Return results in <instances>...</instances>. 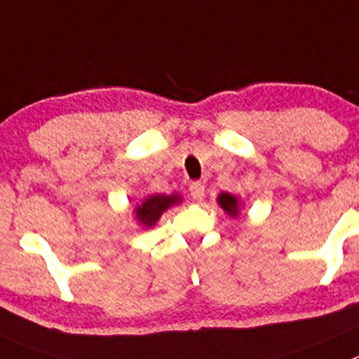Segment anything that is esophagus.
<instances>
[{
    "instance_id": "obj_1",
    "label": "esophagus",
    "mask_w": 359,
    "mask_h": 359,
    "mask_svg": "<svg viewBox=\"0 0 359 359\" xmlns=\"http://www.w3.org/2000/svg\"><path fill=\"white\" fill-rule=\"evenodd\" d=\"M189 195H191V198L196 200V202L203 200V195H205V187H203V184L202 182L189 184Z\"/></svg>"
}]
</instances>
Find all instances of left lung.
<instances>
[{"instance_id":"8db88e82","label":"left lung","mask_w":359,"mask_h":359,"mask_svg":"<svg viewBox=\"0 0 359 359\" xmlns=\"http://www.w3.org/2000/svg\"><path fill=\"white\" fill-rule=\"evenodd\" d=\"M218 203L222 205V209H224L227 215L231 216L238 215V200H236V196L229 195V193H222V195L218 196Z\"/></svg>"}]
</instances>
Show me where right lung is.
I'll return each mask as SVG.
<instances>
[{"instance_id":"1","label":"right lung","mask_w":359,"mask_h":359,"mask_svg":"<svg viewBox=\"0 0 359 359\" xmlns=\"http://www.w3.org/2000/svg\"><path fill=\"white\" fill-rule=\"evenodd\" d=\"M177 202H179V196L177 195H151L141 203L140 208H137L135 216H137V219H140L144 227H151V225L156 224L157 219L161 218V215H163L170 205H173V203Z\"/></svg>"}]
</instances>
